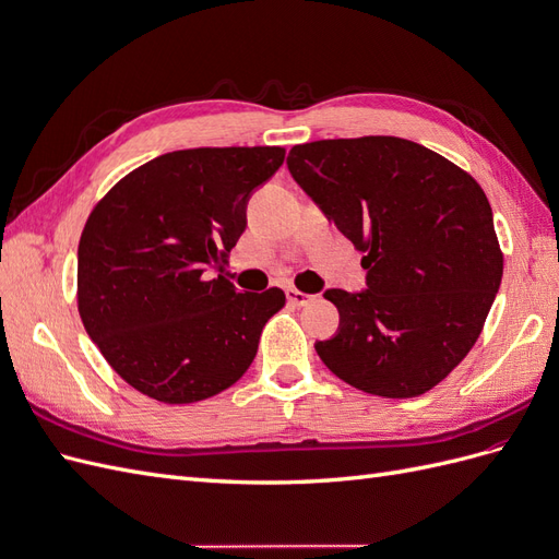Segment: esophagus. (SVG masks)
I'll return each instance as SVG.
<instances>
[{
	"instance_id": "esophagus-1",
	"label": "esophagus",
	"mask_w": 559,
	"mask_h": 559,
	"mask_svg": "<svg viewBox=\"0 0 559 559\" xmlns=\"http://www.w3.org/2000/svg\"><path fill=\"white\" fill-rule=\"evenodd\" d=\"M286 300L292 302V306H296V308H302V306H308V302L312 300V296L310 294H306V292H298V289H286Z\"/></svg>"
}]
</instances>
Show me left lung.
<instances>
[{
    "label": "left lung",
    "instance_id": "8db88e82",
    "mask_svg": "<svg viewBox=\"0 0 559 559\" xmlns=\"http://www.w3.org/2000/svg\"><path fill=\"white\" fill-rule=\"evenodd\" d=\"M286 165L366 253V292L324 294L341 331L314 345L319 359L366 394H427L476 345L501 284L503 253L480 183L389 134L296 144Z\"/></svg>",
    "mask_w": 559,
    "mask_h": 559
}]
</instances>
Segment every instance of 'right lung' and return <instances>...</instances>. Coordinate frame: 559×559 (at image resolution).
Returning <instances> with one entry per match:
<instances>
[{"label": "right lung", "instance_id": "add662e5", "mask_svg": "<svg viewBox=\"0 0 559 559\" xmlns=\"http://www.w3.org/2000/svg\"><path fill=\"white\" fill-rule=\"evenodd\" d=\"M282 146H200L140 165L99 198L79 240L76 302L86 333L130 386L195 403L238 382L277 286L240 294L226 275L247 200L284 163Z\"/></svg>", "mask_w": 559, "mask_h": 559}]
</instances>
